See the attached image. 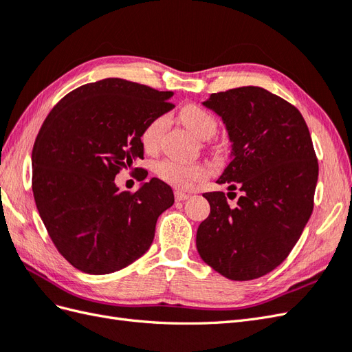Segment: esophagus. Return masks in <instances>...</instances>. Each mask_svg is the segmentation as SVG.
<instances>
[{"mask_svg": "<svg viewBox=\"0 0 352 352\" xmlns=\"http://www.w3.org/2000/svg\"><path fill=\"white\" fill-rule=\"evenodd\" d=\"M175 198H176V201H185L189 198V195L186 192H182V190H176Z\"/></svg>", "mask_w": 352, "mask_h": 352, "instance_id": "esophagus-1", "label": "esophagus"}]
</instances>
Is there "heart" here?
Here are the masks:
<instances>
[{
	"mask_svg": "<svg viewBox=\"0 0 352 352\" xmlns=\"http://www.w3.org/2000/svg\"><path fill=\"white\" fill-rule=\"evenodd\" d=\"M179 119L188 129L199 140H210L217 131V120L206 109L198 104H186L179 110ZM167 116H157L148 122L141 132V142L146 151H154L160 146L163 135L167 129ZM155 175L164 182L177 186L188 188L195 180L207 175L206 166L201 163H185L175 158H164L154 166Z\"/></svg>",
	"mask_w": 352,
	"mask_h": 352,
	"instance_id": "1",
	"label": "heart"
}]
</instances>
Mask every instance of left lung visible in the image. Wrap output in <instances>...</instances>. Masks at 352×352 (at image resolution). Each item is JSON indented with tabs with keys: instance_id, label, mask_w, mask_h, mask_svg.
Masks as SVG:
<instances>
[{
	"instance_id": "left-lung-1",
	"label": "left lung",
	"mask_w": 352,
	"mask_h": 352,
	"mask_svg": "<svg viewBox=\"0 0 352 352\" xmlns=\"http://www.w3.org/2000/svg\"><path fill=\"white\" fill-rule=\"evenodd\" d=\"M202 104L221 117L233 144L217 182L242 194L235 207L225 192L202 194L210 214L197 248L225 278L257 279L283 263L313 212L318 163L310 131L296 107L258 87L211 94Z\"/></svg>"
}]
</instances>
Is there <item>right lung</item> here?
<instances>
[{"instance_id": "1", "label": "right lung", "mask_w": 352, "mask_h": 352, "mask_svg": "<svg viewBox=\"0 0 352 352\" xmlns=\"http://www.w3.org/2000/svg\"><path fill=\"white\" fill-rule=\"evenodd\" d=\"M172 95L109 78L69 92L42 123L32 189L52 243L78 270L114 273L151 247L158 216L175 202L172 188L153 177L132 194L114 177L144 158L141 132L175 107Z\"/></svg>"}]
</instances>
